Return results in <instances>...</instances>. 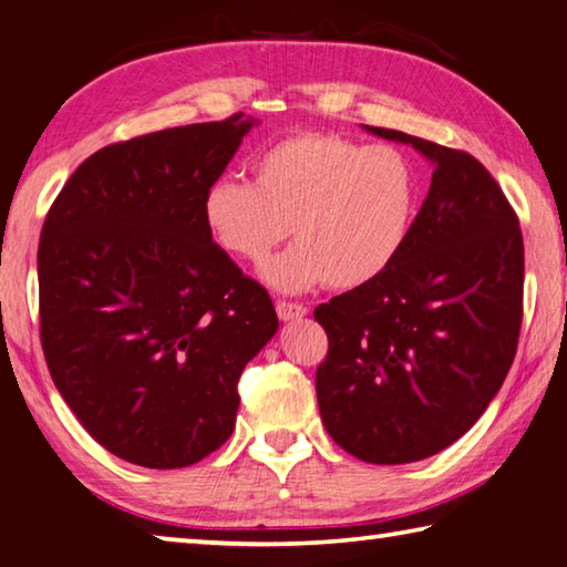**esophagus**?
Here are the masks:
<instances>
[{"label": "esophagus", "instance_id": "34e87169", "mask_svg": "<svg viewBox=\"0 0 567 567\" xmlns=\"http://www.w3.org/2000/svg\"><path fill=\"white\" fill-rule=\"evenodd\" d=\"M275 310H277V318L280 320H300L307 315V307L302 302H290V300H277L275 302Z\"/></svg>", "mask_w": 567, "mask_h": 567}]
</instances>
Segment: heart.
I'll use <instances>...</instances> for the list:
<instances>
[{
  "mask_svg": "<svg viewBox=\"0 0 567 567\" xmlns=\"http://www.w3.org/2000/svg\"><path fill=\"white\" fill-rule=\"evenodd\" d=\"M255 182L215 177L203 195L209 237L229 257L262 265L275 290H358L385 275L408 245L420 182L405 152L340 134L300 132L255 159Z\"/></svg>",
  "mask_w": 567,
  "mask_h": 567,
  "instance_id": "obj_1",
  "label": "heart"
}]
</instances>
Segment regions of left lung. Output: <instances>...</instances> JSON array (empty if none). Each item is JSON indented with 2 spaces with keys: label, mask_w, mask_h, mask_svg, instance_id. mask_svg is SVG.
I'll use <instances>...</instances> for the list:
<instances>
[{
  "label": "left lung",
  "mask_w": 567,
  "mask_h": 567,
  "mask_svg": "<svg viewBox=\"0 0 567 567\" xmlns=\"http://www.w3.org/2000/svg\"><path fill=\"white\" fill-rule=\"evenodd\" d=\"M368 130L412 145L435 172L390 270L315 307L328 332L315 388L334 443L402 465L453 445L501 390L520 338L525 252L520 219L473 155Z\"/></svg>",
  "instance_id": "left-lung-1"
}]
</instances>
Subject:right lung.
Instances as JSON below:
<instances>
[{
    "instance_id": "add662e5",
    "label": "right lung",
    "mask_w": 567,
    "mask_h": 567,
    "mask_svg": "<svg viewBox=\"0 0 567 567\" xmlns=\"http://www.w3.org/2000/svg\"><path fill=\"white\" fill-rule=\"evenodd\" d=\"M252 122L102 147L47 213L40 338L82 427L127 463L175 470L225 443L245 364L277 332L265 287L209 237L203 195Z\"/></svg>"
}]
</instances>
